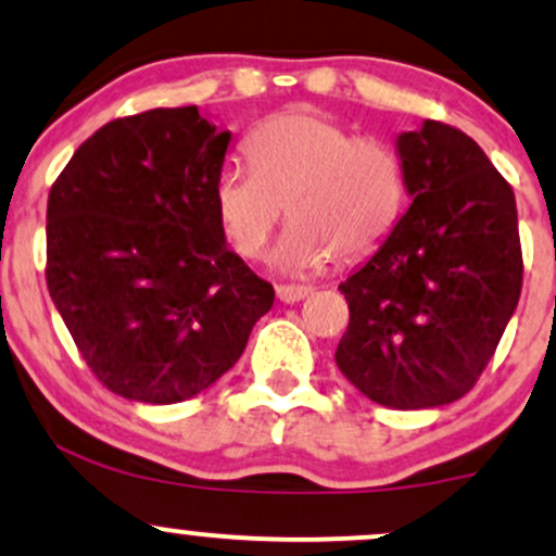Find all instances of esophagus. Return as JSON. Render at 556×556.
I'll use <instances>...</instances> for the list:
<instances>
[{
	"label": "esophagus",
	"mask_w": 556,
	"mask_h": 556,
	"mask_svg": "<svg viewBox=\"0 0 556 556\" xmlns=\"http://www.w3.org/2000/svg\"><path fill=\"white\" fill-rule=\"evenodd\" d=\"M311 287H295V285H279L277 287V298L282 300V303H300V300H305L311 295Z\"/></svg>",
	"instance_id": "1"
}]
</instances>
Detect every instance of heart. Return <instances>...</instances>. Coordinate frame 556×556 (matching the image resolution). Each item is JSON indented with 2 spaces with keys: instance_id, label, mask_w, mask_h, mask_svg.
<instances>
[{
  "instance_id": "b5f03b06",
  "label": "heart",
  "mask_w": 556,
  "mask_h": 556,
  "mask_svg": "<svg viewBox=\"0 0 556 556\" xmlns=\"http://www.w3.org/2000/svg\"><path fill=\"white\" fill-rule=\"evenodd\" d=\"M251 167L229 162L214 182L216 219L235 251L258 258L287 214L274 266L311 274L331 256H368L389 238L405 206V167L392 146L355 136L331 117L290 110L245 140Z\"/></svg>"
}]
</instances>
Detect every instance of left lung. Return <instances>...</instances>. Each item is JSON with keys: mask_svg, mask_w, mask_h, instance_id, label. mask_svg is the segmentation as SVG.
I'll return each mask as SVG.
<instances>
[{"mask_svg": "<svg viewBox=\"0 0 556 556\" xmlns=\"http://www.w3.org/2000/svg\"><path fill=\"white\" fill-rule=\"evenodd\" d=\"M410 206L340 285L350 308L337 366L397 410L468 394L489 366L522 287L518 208L473 138L424 119L400 132Z\"/></svg>", "mask_w": 556, "mask_h": 556, "instance_id": "1", "label": "left lung"}]
</instances>
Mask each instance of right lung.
Masks as SVG:
<instances>
[{
  "mask_svg": "<svg viewBox=\"0 0 556 556\" xmlns=\"http://www.w3.org/2000/svg\"><path fill=\"white\" fill-rule=\"evenodd\" d=\"M229 140L198 106L132 114L96 130L52 185L49 295L119 397H195L269 314L274 287L229 251L216 219Z\"/></svg>",
  "mask_w": 556,
  "mask_h": 556,
  "instance_id": "add662e5",
  "label": "right lung"
}]
</instances>
